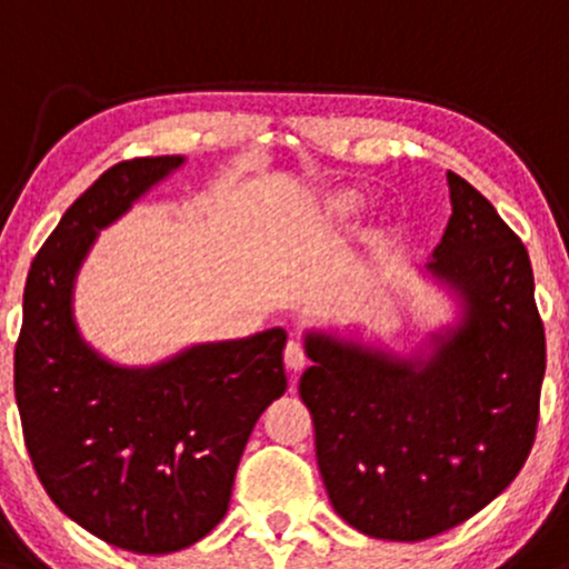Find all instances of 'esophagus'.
Instances as JSON below:
<instances>
[{
	"mask_svg": "<svg viewBox=\"0 0 569 569\" xmlns=\"http://www.w3.org/2000/svg\"><path fill=\"white\" fill-rule=\"evenodd\" d=\"M284 366L292 370V373H301L306 368V352H303V343L290 341L284 347Z\"/></svg>",
	"mask_w": 569,
	"mask_h": 569,
	"instance_id": "34e87169",
	"label": "esophagus"
}]
</instances>
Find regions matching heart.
Masks as SVG:
<instances>
[{"label":"heart","instance_id":"b5f03b06","mask_svg":"<svg viewBox=\"0 0 569 569\" xmlns=\"http://www.w3.org/2000/svg\"><path fill=\"white\" fill-rule=\"evenodd\" d=\"M328 212L330 217H336V220H349V217H357L362 212V207H366V201H362L360 193H355V190H338L328 199ZM395 239V228H381L379 236H376V244L379 247H387L389 241Z\"/></svg>","mask_w":569,"mask_h":569}]
</instances>
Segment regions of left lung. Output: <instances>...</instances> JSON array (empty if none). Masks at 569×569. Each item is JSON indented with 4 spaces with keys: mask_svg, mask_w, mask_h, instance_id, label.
I'll return each mask as SVG.
<instances>
[{
    "mask_svg": "<svg viewBox=\"0 0 569 569\" xmlns=\"http://www.w3.org/2000/svg\"><path fill=\"white\" fill-rule=\"evenodd\" d=\"M451 217L425 271L462 317L400 357L306 333L301 400L336 513L368 538L417 542L462 525L519 476L538 430L546 333L527 247L449 171Z\"/></svg>",
    "mask_w": 569,
    "mask_h": 569,
    "instance_id": "8db88e82",
    "label": "left lung"
}]
</instances>
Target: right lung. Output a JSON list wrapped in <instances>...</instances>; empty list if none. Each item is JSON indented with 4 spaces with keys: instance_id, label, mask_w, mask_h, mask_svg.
Wrapping results in <instances>:
<instances>
[{
    "instance_id": "obj_1",
    "label": "right lung",
    "mask_w": 569,
    "mask_h": 569,
    "mask_svg": "<svg viewBox=\"0 0 569 569\" xmlns=\"http://www.w3.org/2000/svg\"><path fill=\"white\" fill-rule=\"evenodd\" d=\"M182 163H114L63 212L31 260L16 343V403L44 491L133 553L180 551L220 525L252 427L287 389L282 328L150 368L114 366L82 341L72 290L96 236Z\"/></svg>"
}]
</instances>
